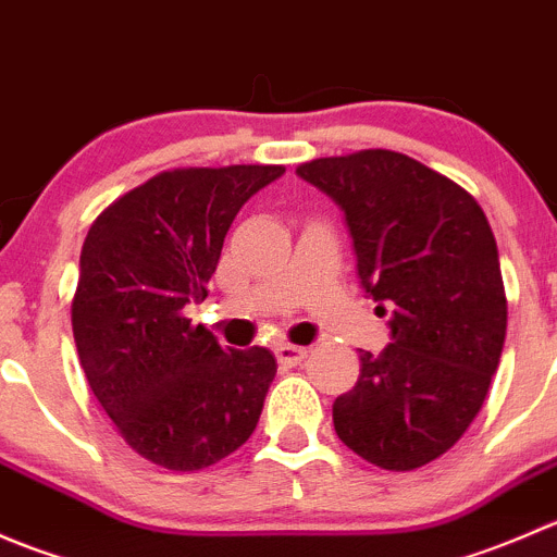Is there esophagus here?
Here are the masks:
<instances>
[{
	"label": "esophagus",
	"instance_id": "34e87169",
	"mask_svg": "<svg viewBox=\"0 0 557 557\" xmlns=\"http://www.w3.org/2000/svg\"><path fill=\"white\" fill-rule=\"evenodd\" d=\"M274 358H277V363H283V367H299L307 358V347L274 345Z\"/></svg>",
	"mask_w": 557,
	"mask_h": 557
}]
</instances>
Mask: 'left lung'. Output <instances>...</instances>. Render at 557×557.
Wrapping results in <instances>:
<instances>
[{"instance_id": "left-lung-1", "label": "left lung", "mask_w": 557, "mask_h": 557, "mask_svg": "<svg viewBox=\"0 0 557 557\" xmlns=\"http://www.w3.org/2000/svg\"><path fill=\"white\" fill-rule=\"evenodd\" d=\"M296 174L345 210L358 277L393 307V342L361 350L356 387L334 401L336 436L380 469H420L466 434L502 358L507 294L491 223L469 190L396 150L314 159Z\"/></svg>"}]
</instances>
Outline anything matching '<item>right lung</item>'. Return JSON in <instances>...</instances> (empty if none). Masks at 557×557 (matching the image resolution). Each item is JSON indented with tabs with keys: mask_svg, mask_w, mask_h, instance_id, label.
<instances>
[{
	"mask_svg": "<svg viewBox=\"0 0 557 557\" xmlns=\"http://www.w3.org/2000/svg\"><path fill=\"white\" fill-rule=\"evenodd\" d=\"M280 164L180 166L117 196L88 228L72 334L94 396L134 453L199 471L256 431L277 363L223 350L185 307L207 299L239 207Z\"/></svg>",
	"mask_w": 557,
	"mask_h": 557,
	"instance_id": "obj_1",
	"label": "right lung"
}]
</instances>
